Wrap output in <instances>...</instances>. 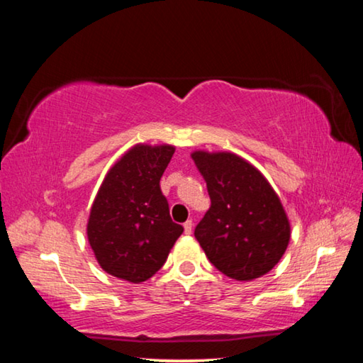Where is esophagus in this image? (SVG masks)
<instances>
[{
	"instance_id": "34e87169",
	"label": "esophagus",
	"mask_w": 363,
	"mask_h": 363,
	"mask_svg": "<svg viewBox=\"0 0 363 363\" xmlns=\"http://www.w3.org/2000/svg\"><path fill=\"white\" fill-rule=\"evenodd\" d=\"M192 229H194V223L192 220H186V223H184V232L187 233V235H190V233H192Z\"/></svg>"
}]
</instances>
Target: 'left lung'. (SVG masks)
Segmentation results:
<instances>
[{"label": "left lung", "instance_id": "left-lung-1", "mask_svg": "<svg viewBox=\"0 0 363 363\" xmlns=\"http://www.w3.org/2000/svg\"><path fill=\"white\" fill-rule=\"evenodd\" d=\"M211 206L195 229L210 262L227 277L250 281L285 255L291 224L280 196L259 169L232 152L195 150Z\"/></svg>", "mask_w": 363, "mask_h": 363}]
</instances>
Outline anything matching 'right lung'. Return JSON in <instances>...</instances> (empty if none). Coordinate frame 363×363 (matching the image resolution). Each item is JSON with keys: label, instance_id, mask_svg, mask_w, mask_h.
<instances>
[{"label": "right lung", "instance_id": "1", "mask_svg": "<svg viewBox=\"0 0 363 363\" xmlns=\"http://www.w3.org/2000/svg\"><path fill=\"white\" fill-rule=\"evenodd\" d=\"M176 150L136 144L112 164L91 205L86 235L99 266L140 284L155 275L184 232L171 220L160 179Z\"/></svg>", "mask_w": 363, "mask_h": 363}]
</instances>
